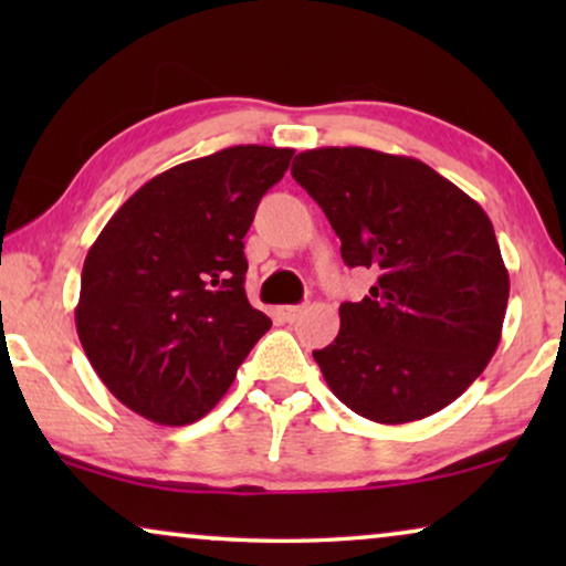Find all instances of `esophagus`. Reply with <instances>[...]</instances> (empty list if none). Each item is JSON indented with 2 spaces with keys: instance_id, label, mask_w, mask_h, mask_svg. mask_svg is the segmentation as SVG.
<instances>
[{
  "instance_id": "34e87169",
  "label": "esophagus",
  "mask_w": 566,
  "mask_h": 566,
  "mask_svg": "<svg viewBox=\"0 0 566 566\" xmlns=\"http://www.w3.org/2000/svg\"><path fill=\"white\" fill-rule=\"evenodd\" d=\"M301 312H304V306H281V308H277V314H281L283 322H289V324L296 322Z\"/></svg>"
}]
</instances>
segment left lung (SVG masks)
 Returning a JSON list of instances; mask_svg holds the SVG:
<instances>
[{
	"label": "left lung",
	"instance_id": "obj_1",
	"mask_svg": "<svg viewBox=\"0 0 566 566\" xmlns=\"http://www.w3.org/2000/svg\"><path fill=\"white\" fill-rule=\"evenodd\" d=\"M293 180L339 237L347 268L378 275L339 306L335 343L314 350L332 394L401 424L459 399L497 350L510 296L490 216L412 157L363 146L301 151Z\"/></svg>",
	"mask_w": 566,
	"mask_h": 566
}]
</instances>
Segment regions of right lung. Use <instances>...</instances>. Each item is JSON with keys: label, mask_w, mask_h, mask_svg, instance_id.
<instances>
[{"label": "right lung", "mask_w": 566, "mask_h": 566, "mask_svg": "<svg viewBox=\"0 0 566 566\" xmlns=\"http://www.w3.org/2000/svg\"><path fill=\"white\" fill-rule=\"evenodd\" d=\"M291 157L247 144L182 161L138 188L90 247L76 335L136 415L200 420L270 329L244 293V234Z\"/></svg>", "instance_id": "right-lung-1"}]
</instances>
